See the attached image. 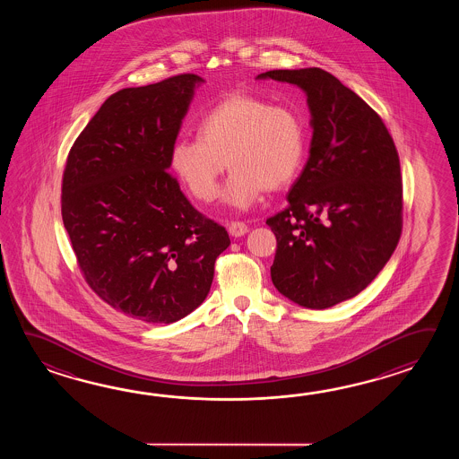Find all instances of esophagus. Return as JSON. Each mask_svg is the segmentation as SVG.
<instances>
[{"instance_id":"1","label":"esophagus","mask_w":459,"mask_h":459,"mask_svg":"<svg viewBox=\"0 0 459 459\" xmlns=\"http://www.w3.org/2000/svg\"><path fill=\"white\" fill-rule=\"evenodd\" d=\"M228 231H230V234H231L233 238H241V236L247 233L249 230H247V226L241 223V221H231L230 226H228Z\"/></svg>"}]
</instances>
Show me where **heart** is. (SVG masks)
I'll return each instance as SVG.
<instances>
[{
	"label": "heart",
	"instance_id": "b5f03b06",
	"mask_svg": "<svg viewBox=\"0 0 459 459\" xmlns=\"http://www.w3.org/2000/svg\"><path fill=\"white\" fill-rule=\"evenodd\" d=\"M307 151V131L293 109L271 107L249 95H233L212 108L198 123V137H178L169 164L186 190L212 202L220 177L233 169L221 192L230 208L247 212L265 188L277 190L299 174Z\"/></svg>",
	"mask_w": 459,
	"mask_h": 459
}]
</instances>
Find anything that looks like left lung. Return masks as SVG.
Listing matches in <instances>:
<instances>
[{
  "instance_id": "8db88e82",
  "label": "left lung",
  "mask_w": 459,
  "mask_h": 459,
  "mask_svg": "<svg viewBox=\"0 0 459 459\" xmlns=\"http://www.w3.org/2000/svg\"><path fill=\"white\" fill-rule=\"evenodd\" d=\"M257 80L307 95L312 143L289 206L267 220L277 251L273 283L323 310L356 297L381 273L402 233L399 154L381 117L322 69L269 70Z\"/></svg>"
}]
</instances>
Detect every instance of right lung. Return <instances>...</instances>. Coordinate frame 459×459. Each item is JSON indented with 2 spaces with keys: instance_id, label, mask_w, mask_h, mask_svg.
Wrapping results in <instances>:
<instances>
[{
  "instance_id": "1",
  "label": "right lung",
  "mask_w": 459,
  "mask_h": 459,
  "mask_svg": "<svg viewBox=\"0 0 459 459\" xmlns=\"http://www.w3.org/2000/svg\"><path fill=\"white\" fill-rule=\"evenodd\" d=\"M204 82L184 74L113 93L64 170L62 220L80 271L100 299L141 322L174 323L200 307L231 243L167 172Z\"/></svg>"
}]
</instances>
